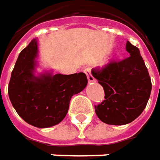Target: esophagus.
Listing matches in <instances>:
<instances>
[{
  "label": "esophagus",
  "instance_id": "1",
  "mask_svg": "<svg viewBox=\"0 0 160 160\" xmlns=\"http://www.w3.org/2000/svg\"><path fill=\"white\" fill-rule=\"evenodd\" d=\"M85 73L88 76V82H94L95 81V79L94 78V76L91 74V70L88 68L85 70Z\"/></svg>",
  "mask_w": 160,
  "mask_h": 160
}]
</instances>
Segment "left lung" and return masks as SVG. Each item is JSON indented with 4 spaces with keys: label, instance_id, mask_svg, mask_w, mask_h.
<instances>
[{
    "label": "left lung",
    "instance_id": "obj_1",
    "mask_svg": "<svg viewBox=\"0 0 160 160\" xmlns=\"http://www.w3.org/2000/svg\"><path fill=\"white\" fill-rule=\"evenodd\" d=\"M130 57L111 62L92 75L102 86L105 100L95 106L99 119L110 125H124L144 111L152 91V81L139 49L127 41Z\"/></svg>",
    "mask_w": 160,
    "mask_h": 160
}]
</instances>
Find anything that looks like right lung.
<instances>
[{
  "label": "right lung",
  "instance_id": "obj_1",
  "mask_svg": "<svg viewBox=\"0 0 160 160\" xmlns=\"http://www.w3.org/2000/svg\"><path fill=\"white\" fill-rule=\"evenodd\" d=\"M38 42L33 39L19 54L8 84L12 105L26 122L37 128L58 124L66 116L72 95L88 85L84 72L69 75L52 71L37 73Z\"/></svg>",
  "mask_w": 160,
  "mask_h": 160
}]
</instances>
